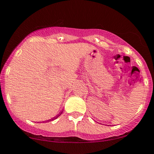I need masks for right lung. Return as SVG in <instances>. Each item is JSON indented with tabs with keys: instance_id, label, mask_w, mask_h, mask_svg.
<instances>
[{
	"instance_id": "right-lung-1",
	"label": "right lung",
	"mask_w": 154,
	"mask_h": 154,
	"mask_svg": "<svg viewBox=\"0 0 154 154\" xmlns=\"http://www.w3.org/2000/svg\"><path fill=\"white\" fill-rule=\"evenodd\" d=\"M62 112H63V111H61V112H60V113H59V114L58 115V116H55V117H54L53 118H52V119H50V120H47V121H43V123H45V122H49V121H53V120H55V119H56L57 118H58L59 116H60V115L62 114Z\"/></svg>"
}]
</instances>
